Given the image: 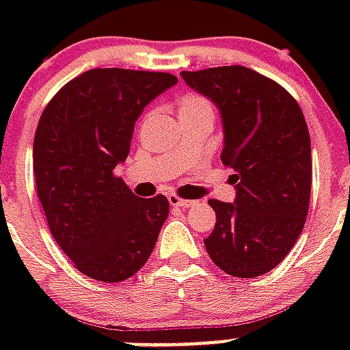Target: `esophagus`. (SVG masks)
<instances>
[{
	"label": "esophagus",
	"instance_id": "34e87169",
	"mask_svg": "<svg viewBox=\"0 0 350 350\" xmlns=\"http://www.w3.org/2000/svg\"><path fill=\"white\" fill-rule=\"evenodd\" d=\"M169 203L172 207H180V208H189L194 207L198 202H191V200H181L180 196H176V194H170L169 196Z\"/></svg>",
	"mask_w": 350,
	"mask_h": 350
}]
</instances>
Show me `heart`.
I'll list each match as a JSON object with an SVG mask.
<instances>
[{"label":"heart","mask_w":350,"mask_h":350,"mask_svg":"<svg viewBox=\"0 0 350 350\" xmlns=\"http://www.w3.org/2000/svg\"><path fill=\"white\" fill-rule=\"evenodd\" d=\"M178 114L180 118H214V109L207 98L200 94H183L178 100Z\"/></svg>","instance_id":"b5f03b06"}]
</instances>
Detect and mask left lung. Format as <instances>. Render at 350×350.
I'll list each match as a JSON object with an SVG mask.
<instances>
[{"instance_id":"obj_1","label":"left lung","mask_w":350,"mask_h":350,"mask_svg":"<svg viewBox=\"0 0 350 350\" xmlns=\"http://www.w3.org/2000/svg\"><path fill=\"white\" fill-rule=\"evenodd\" d=\"M181 78L221 112V161L236 183L234 203L208 202L216 225L205 249L230 276H261L291 252L309 213L312 158L304 112L282 85L252 68L183 70Z\"/></svg>"}]
</instances>
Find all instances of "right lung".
Masks as SVG:
<instances>
[{"label":"right lung","instance_id":"1","mask_svg":"<svg viewBox=\"0 0 350 350\" xmlns=\"http://www.w3.org/2000/svg\"><path fill=\"white\" fill-rule=\"evenodd\" d=\"M178 83L167 72L92 68L57 90L34 136V178L56 243L85 276L118 283L152 252L169 216L163 194L137 198L114 174L134 123Z\"/></svg>","mask_w":350,"mask_h":350}]
</instances>
